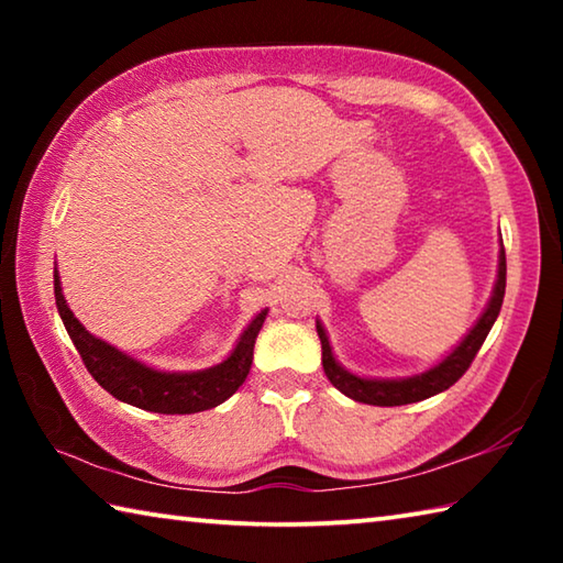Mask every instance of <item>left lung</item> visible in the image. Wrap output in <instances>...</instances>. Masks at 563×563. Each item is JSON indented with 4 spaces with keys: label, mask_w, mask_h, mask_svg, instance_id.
Here are the masks:
<instances>
[{
    "label": "left lung",
    "mask_w": 563,
    "mask_h": 563,
    "mask_svg": "<svg viewBox=\"0 0 563 563\" xmlns=\"http://www.w3.org/2000/svg\"><path fill=\"white\" fill-rule=\"evenodd\" d=\"M504 288H507V255L501 251L499 278H497V285H494V295L487 305V310H484V316L470 330V335L460 342V347H456L452 355H446L440 365L427 369L424 375H417L409 379H365V377L350 375L347 369H342L335 362V357H332L325 330L318 325V335L322 345V369H325L328 379L340 389V393H345L347 397L355 399V402L377 405V407H399V405L419 402V399H427L437 393H442V389H450L456 379L470 369L476 352L482 347V342L487 340L494 320H497L501 310Z\"/></svg>",
    "instance_id": "8db88e82"
}]
</instances>
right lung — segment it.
Listing matches in <instances>:
<instances>
[{"mask_svg":"<svg viewBox=\"0 0 563 563\" xmlns=\"http://www.w3.org/2000/svg\"><path fill=\"white\" fill-rule=\"evenodd\" d=\"M54 298L64 328L69 332L74 347L79 350L84 365L97 383L111 393L121 402L133 407L148 409V412L161 415H194L211 409L225 402L238 387L245 383L247 373L253 365V347L255 338L265 322V310L255 318L247 330L241 335L231 357L221 365L203 373H158L141 362L131 360L119 352L117 347L93 338L91 332L74 318V312L66 305L59 285V275L54 273Z\"/></svg>","mask_w":563,"mask_h":563,"instance_id":"1","label":"right lung"}]
</instances>
